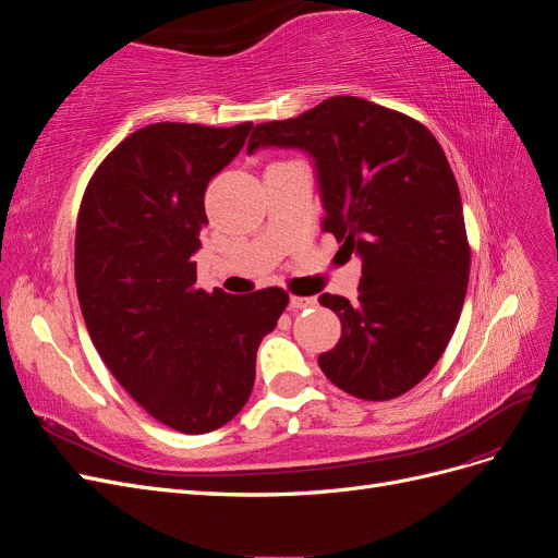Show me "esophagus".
Returning <instances> with one entry per match:
<instances>
[{
	"label": "esophagus",
	"instance_id": "1",
	"mask_svg": "<svg viewBox=\"0 0 558 558\" xmlns=\"http://www.w3.org/2000/svg\"><path fill=\"white\" fill-rule=\"evenodd\" d=\"M291 307H293V310H310V307H316V298L293 295V298H291Z\"/></svg>",
	"mask_w": 558,
	"mask_h": 558
}]
</instances>
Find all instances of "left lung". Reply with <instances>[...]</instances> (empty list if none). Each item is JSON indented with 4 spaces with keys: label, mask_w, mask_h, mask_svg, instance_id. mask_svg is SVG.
<instances>
[{
    "label": "left lung",
    "mask_w": 558,
    "mask_h": 558,
    "mask_svg": "<svg viewBox=\"0 0 558 558\" xmlns=\"http://www.w3.org/2000/svg\"><path fill=\"white\" fill-rule=\"evenodd\" d=\"M260 146L310 150L324 230L363 258L359 302L318 298L342 320L320 369L361 400L408 393L445 353L470 275L461 193L440 142L412 116L337 95L298 118L256 125L246 150Z\"/></svg>",
    "instance_id": "1"
}]
</instances>
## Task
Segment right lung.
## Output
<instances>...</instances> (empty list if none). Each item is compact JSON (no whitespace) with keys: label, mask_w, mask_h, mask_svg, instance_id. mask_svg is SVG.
Segmentation results:
<instances>
[{"label":"right lung","mask_w":558,"mask_h":558,"mask_svg":"<svg viewBox=\"0 0 558 558\" xmlns=\"http://www.w3.org/2000/svg\"><path fill=\"white\" fill-rule=\"evenodd\" d=\"M251 130L146 125L99 162L78 207L74 277L90 340L150 416L189 435L244 408L260 340L289 307L277 286L251 295L197 289L205 191Z\"/></svg>","instance_id":"obj_1"}]
</instances>
